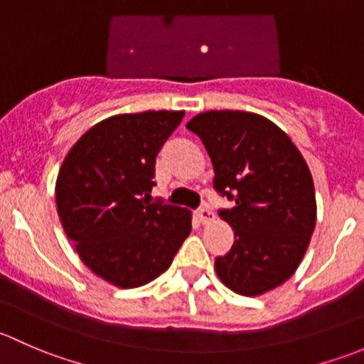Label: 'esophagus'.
Segmentation results:
<instances>
[{"label":"esophagus","mask_w":364,"mask_h":364,"mask_svg":"<svg viewBox=\"0 0 364 364\" xmlns=\"http://www.w3.org/2000/svg\"><path fill=\"white\" fill-rule=\"evenodd\" d=\"M196 215H197V218L200 220V222L203 223H208V222H211L213 218H215V213L211 211V209L208 208V205H203V208H199L196 211Z\"/></svg>","instance_id":"esophagus-1"}]
</instances>
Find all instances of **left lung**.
Listing matches in <instances>:
<instances>
[{
	"instance_id": "obj_1",
	"label": "left lung",
	"mask_w": 364,
	"mask_h": 364,
	"mask_svg": "<svg viewBox=\"0 0 364 364\" xmlns=\"http://www.w3.org/2000/svg\"><path fill=\"white\" fill-rule=\"evenodd\" d=\"M213 161V186L234 208L218 215L232 225L234 245L216 257L220 280L243 296H259L294 274L315 229L310 168L287 134L266 117L208 111L188 124Z\"/></svg>"
}]
</instances>
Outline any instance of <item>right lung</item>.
<instances>
[{
    "label": "right lung",
    "instance_id": "add662e5",
    "mask_svg": "<svg viewBox=\"0 0 364 364\" xmlns=\"http://www.w3.org/2000/svg\"><path fill=\"white\" fill-rule=\"evenodd\" d=\"M183 116L109 117L75 142L58 174V215L68 240L95 274L121 289L155 280L192 230L188 209L151 197L156 155Z\"/></svg>",
    "mask_w": 364,
    "mask_h": 364
}]
</instances>
